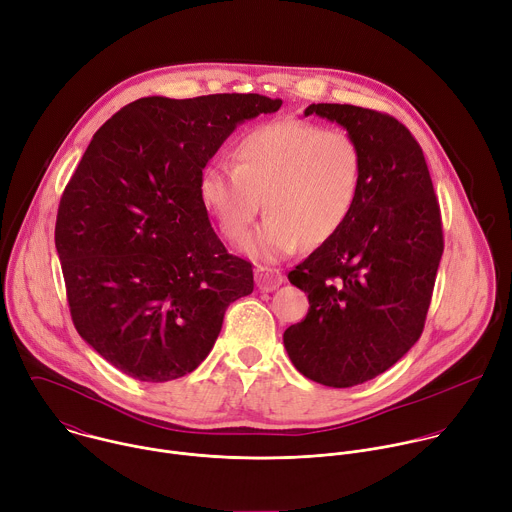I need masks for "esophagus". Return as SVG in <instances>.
<instances>
[{"label":"esophagus","instance_id":"esophagus-1","mask_svg":"<svg viewBox=\"0 0 512 512\" xmlns=\"http://www.w3.org/2000/svg\"><path fill=\"white\" fill-rule=\"evenodd\" d=\"M255 281L261 291H275L283 283V273L271 267H257Z\"/></svg>","mask_w":512,"mask_h":512}]
</instances>
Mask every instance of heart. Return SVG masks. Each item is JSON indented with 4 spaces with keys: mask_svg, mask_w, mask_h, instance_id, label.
Wrapping results in <instances>:
<instances>
[{
    "mask_svg": "<svg viewBox=\"0 0 512 512\" xmlns=\"http://www.w3.org/2000/svg\"><path fill=\"white\" fill-rule=\"evenodd\" d=\"M362 182V154L352 135L302 119H279L247 131L231 164L200 174V198L229 241H241L261 208L263 225L243 253L277 261L308 239L328 241L344 223Z\"/></svg>",
    "mask_w": 512,
    "mask_h": 512,
    "instance_id": "1",
    "label": "heart"
}]
</instances>
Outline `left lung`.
I'll use <instances>...</instances> for the list:
<instances>
[{
  "mask_svg": "<svg viewBox=\"0 0 512 512\" xmlns=\"http://www.w3.org/2000/svg\"><path fill=\"white\" fill-rule=\"evenodd\" d=\"M314 113L354 137L362 182L346 223L287 275L310 310L283 332V346L304 377L346 389L391 369L419 340L444 253L442 216L405 125L354 105L304 111Z\"/></svg>",
  "mask_w": 512,
  "mask_h": 512,
  "instance_id": "1",
  "label": "left lung"
}]
</instances>
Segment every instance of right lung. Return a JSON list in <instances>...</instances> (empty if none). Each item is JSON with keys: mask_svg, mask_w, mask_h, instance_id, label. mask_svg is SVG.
I'll use <instances>...</instances> for the list:
<instances>
[{"mask_svg": "<svg viewBox=\"0 0 512 512\" xmlns=\"http://www.w3.org/2000/svg\"><path fill=\"white\" fill-rule=\"evenodd\" d=\"M281 99L143 97L91 139L60 198L54 243L83 340L141 383L192 373L231 302L253 291L200 198V174L237 125Z\"/></svg>", "mask_w": 512, "mask_h": 512, "instance_id": "obj_1", "label": "right lung"}]
</instances>
